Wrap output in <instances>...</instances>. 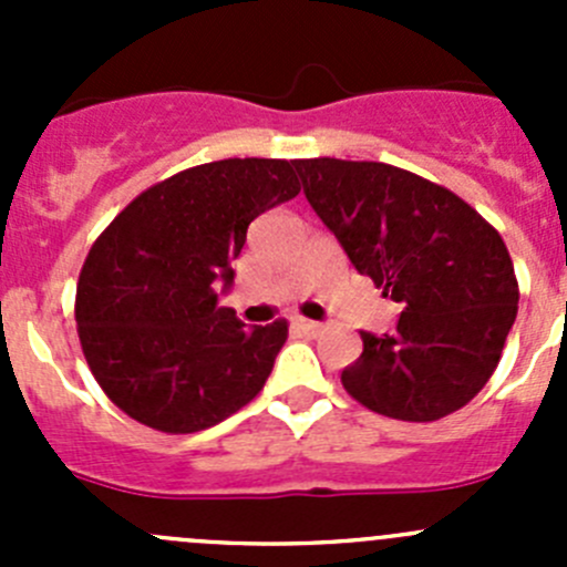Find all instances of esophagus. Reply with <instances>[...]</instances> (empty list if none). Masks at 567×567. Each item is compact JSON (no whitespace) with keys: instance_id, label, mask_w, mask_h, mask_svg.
<instances>
[{"instance_id":"esophagus-1","label":"esophagus","mask_w":567,"mask_h":567,"mask_svg":"<svg viewBox=\"0 0 567 567\" xmlns=\"http://www.w3.org/2000/svg\"><path fill=\"white\" fill-rule=\"evenodd\" d=\"M293 326L299 331H305V334H310V337H318L320 331H323V326L316 323V320H307V318H293Z\"/></svg>"}]
</instances>
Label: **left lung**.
<instances>
[{"label": "left lung", "mask_w": 567, "mask_h": 567, "mask_svg": "<svg viewBox=\"0 0 567 567\" xmlns=\"http://www.w3.org/2000/svg\"><path fill=\"white\" fill-rule=\"evenodd\" d=\"M316 214L359 274L403 307L392 334L362 331L342 370L364 409L433 422L463 409L499 364L518 279L494 225L455 192L381 162L299 158Z\"/></svg>", "instance_id": "left-lung-1"}]
</instances>
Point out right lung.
Returning a JSON list of instances; mask_svg holds the SVG:
<instances>
[{"label": "right lung", "instance_id": "1", "mask_svg": "<svg viewBox=\"0 0 567 567\" xmlns=\"http://www.w3.org/2000/svg\"><path fill=\"white\" fill-rule=\"evenodd\" d=\"M301 192L285 158H225L145 188L95 238L76 285L90 373L120 411L197 433L257 398L288 320L244 329L216 307L251 219Z\"/></svg>", "mask_w": 567, "mask_h": 567}]
</instances>
